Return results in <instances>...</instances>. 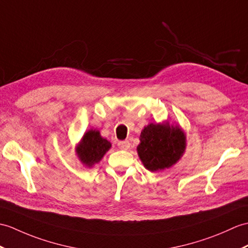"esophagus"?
I'll list each match as a JSON object with an SVG mask.
<instances>
[{
  "label": "esophagus",
  "instance_id": "34e87169",
  "mask_svg": "<svg viewBox=\"0 0 248 248\" xmlns=\"http://www.w3.org/2000/svg\"><path fill=\"white\" fill-rule=\"evenodd\" d=\"M117 146L119 149H123V150H128L130 148V142L128 140H124V141H119L117 143Z\"/></svg>",
  "mask_w": 248,
  "mask_h": 248
}]
</instances>
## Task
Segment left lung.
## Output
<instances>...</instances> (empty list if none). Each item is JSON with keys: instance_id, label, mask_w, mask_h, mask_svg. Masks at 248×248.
Listing matches in <instances>:
<instances>
[{"instance_id": "1", "label": "left lung", "mask_w": 248, "mask_h": 248, "mask_svg": "<svg viewBox=\"0 0 248 248\" xmlns=\"http://www.w3.org/2000/svg\"><path fill=\"white\" fill-rule=\"evenodd\" d=\"M137 153L145 168L151 172L170 168L186 149V136L180 125L169 123L150 124L143 128Z\"/></svg>"}]
</instances>
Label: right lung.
<instances>
[{
    "label": "right lung",
    "mask_w": 248,
    "mask_h": 248,
    "mask_svg": "<svg viewBox=\"0 0 248 248\" xmlns=\"http://www.w3.org/2000/svg\"><path fill=\"white\" fill-rule=\"evenodd\" d=\"M111 142L101 137L100 132L97 130H89L85 132L81 141L76 148V153L81 163L86 167H93L99 163L110 148Z\"/></svg>",
    "instance_id": "right-lung-1"
}]
</instances>
